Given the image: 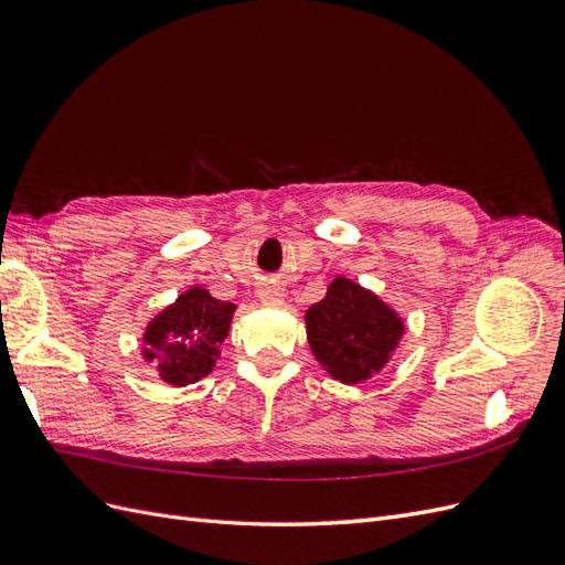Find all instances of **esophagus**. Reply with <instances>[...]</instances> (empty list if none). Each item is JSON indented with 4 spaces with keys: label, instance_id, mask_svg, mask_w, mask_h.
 I'll list each match as a JSON object with an SVG mask.
<instances>
[{
    "label": "esophagus",
    "instance_id": "esophagus-1",
    "mask_svg": "<svg viewBox=\"0 0 565 565\" xmlns=\"http://www.w3.org/2000/svg\"><path fill=\"white\" fill-rule=\"evenodd\" d=\"M282 287L276 285V282H264L259 287V301L264 306H280L282 303Z\"/></svg>",
    "mask_w": 565,
    "mask_h": 565
}]
</instances>
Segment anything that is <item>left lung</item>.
Here are the masks:
<instances>
[{
  "label": "left lung",
  "mask_w": 565,
  "mask_h": 565,
  "mask_svg": "<svg viewBox=\"0 0 565 565\" xmlns=\"http://www.w3.org/2000/svg\"><path fill=\"white\" fill-rule=\"evenodd\" d=\"M306 334L318 363L334 380L358 384L377 374L405 332L398 313L349 278H334L328 295L306 311Z\"/></svg>",
  "instance_id": "left-lung-1"
}]
</instances>
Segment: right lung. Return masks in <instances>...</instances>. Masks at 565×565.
<instances>
[{
	"instance_id": "right-lung-1",
	"label": "right lung",
	"mask_w": 565,
	"mask_h": 565,
	"mask_svg": "<svg viewBox=\"0 0 565 565\" xmlns=\"http://www.w3.org/2000/svg\"><path fill=\"white\" fill-rule=\"evenodd\" d=\"M233 313L235 303L218 301L202 287H191L150 320L141 353L148 363L158 365L162 382L195 384L214 370Z\"/></svg>"
}]
</instances>
